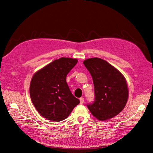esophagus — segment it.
I'll return each instance as SVG.
<instances>
[{
  "label": "esophagus",
  "mask_w": 153,
  "mask_h": 153,
  "mask_svg": "<svg viewBox=\"0 0 153 153\" xmlns=\"http://www.w3.org/2000/svg\"><path fill=\"white\" fill-rule=\"evenodd\" d=\"M79 100H80V102H81V104L84 103V98H83V97H80V98H79Z\"/></svg>",
  "instance_id": "esophagus-1"
}]
</instances>
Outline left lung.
<instances>
[{
  "instance_id": "left-lung-1",
  "label": "left lung",
  "mask_w": 153,
  "mask_h": 153,
  "mask_svg": "<svg viewBox=\"0 0 153 153\" xmlns=\"http://www.w3.org/2000/svg\"><path fill=\"white\" fill-rule=\"evenodd\" d=\"M84 64L90 72L94 86V101L87 104L90 112L100 121L117 116L125 107L128 98L124 77L100 58L88 59Z\"/></svg>"
}]
</instances>
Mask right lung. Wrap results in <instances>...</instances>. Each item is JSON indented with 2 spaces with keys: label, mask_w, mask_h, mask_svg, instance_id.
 Returning a JSON list of instances; mask_svg holds the SVG:
<instances>
[{
  "label": "right lung",
  "mask_w": 153,
  "mask_h": 153,
  "mask_svg": "<svg viewBox=\"0 0 153 153\" xmlns=\"http://www.w3.org/2000/svg\"><path fill=\"white\" fill-rule=\"evenodd\" d=\"M77 63L76 59L61 57L45 66L32 77L30 85L32 102L39 114L48 120H64L80 103L66 82L68 74Z\"/></svg>",
  "instance_id": "right-lung-1"
}]
</instances>
